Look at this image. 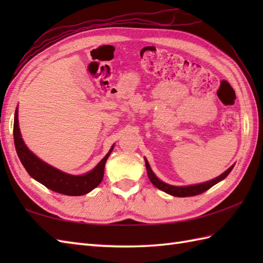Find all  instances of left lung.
Segmentation results:
<instances>
[{
  "instance_id": "8db88e82",
  "label": "left lung",
  "mask_w": 263,
  "mask_h": 263,
  "mask_svg": "<svg viewBox=\"0 0 263 263\" xmlns=\"http://www.w3.org/2000/svg\"><path fill=\"white\" fill-rule=\"evenodd\" d=\"M144 161H146V168H147V174L150 182H152L156 187H158L161 191H164L166 193H168L171 195H174V197H193V195H198L203 193L206 190H209L211 186H214L215 184H217L218 182H220L221 180L230 174L231 171L233 170V166H231L226 172L222 173L221 175H219L218 177L214 178V180L208 181L205 183H201V184H197V185H191V186H173L170 185V184H166L163 181H160L159 178L156 177V175L154 174V172L152 171L149 166L148 160L144 158Z\"/></svg>"
}]
</instances>
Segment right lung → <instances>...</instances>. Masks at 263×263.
Segmentation results:
<instances>
[{"label": "right lung", "mask_w": 263, "mask_h": 263, "mask_svg": "<svg viewBox=\"0 0 263 263\" xmlns=\"http://www.w3.org/2000/svg\"><path fill=\"white\" fill-rule=\"evenodd\" d=\"M13 138L16 154H18L19 159L28 172V174L39 183H42L43 185H45L47 189L65 195H82L90 192L91 190L98 186L104 177L106 160H107L111 150H113V147H111L108 154L100 160V163L91 172L87 173L85 175L74 176L65 174V173L47 165L43 160L37 158L31 152H29V149L26 147V144L22 141L20 135L18 109H15L14 113Z\"/></svg>", "instance_id": "right-lung-1"}]
</instances>
